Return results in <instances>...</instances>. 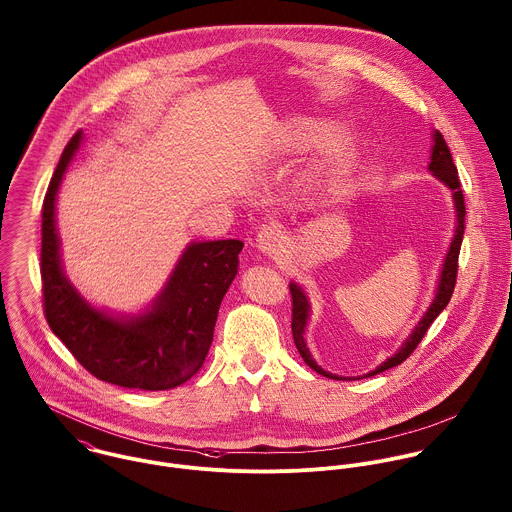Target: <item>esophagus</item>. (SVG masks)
Segmentation results:
<instances>
[{"instance_id": "34e87169", "label": "esophagus", "mask_w": 512, "mask_h": 512, "mask_svg": "<svg viewBox=\"0 0 512 512\" xmlns=\"http://www.w3.org/2000/svg\"><path fill=\"white\" fill-rule=\"evenodd\" d=\"M283 239H285V237H283L281 227L275 225V223H267V225L259 227L257 237H255V247H257L261 253L271 255V253L279 251V247L283 245Z\"/></svg>"}]
</instances>
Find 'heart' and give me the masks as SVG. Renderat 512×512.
<instances>
[{"label":"heart","mask_w":512,"mask_h":512,"mask_svg":"<svg viewBox=\"0 0 512 512\" xmlns=\"http://www.w3.org/2000/svg\"><path fill=\"white\" fill-rule=\"evenodd\" d=\"M338 124L330 118L303 116L283 122L273 136L275 148L281 154H301L326 146L324 166L344 164L354 152V140L348 134H338Z\"/></svg>","instance_id":"b5f03b06"}]
</instances>
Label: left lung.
I'll return each mask as SVG.
<instances>
[{"label": "left lung", "instance_id": "left-lung-1", "mask_svg": "<svg viewBox=\"0 0 512 512\" xmlns=\"http://www.w3.org/2000/svg\"><path fill=\"white\" fill-rule=\"evenodd\" d=\"M429 170L433 172V176L437 180H441L453 192V202H455V211H457L455 235H453V241L449 245L447 257L443 261V269H441V275H439V285H437V293H435L433 303L425 310V314L421 316V320L417 322V326L409 334V338L404 342V346L392 358H388L384 364H380L376 370H372L366 376H376V374H380L384 370H390V368L402 364L406 358H409V354L417 348V344L425 336V332L431 326V322L439 316V312L443 308L447 307V303L451 301L453 289H455L457 269H459V251H461V241H463V233H465V198H463V192H461V182L457 178V168L453 164L449 146H447V142H445V138H443V134L439 130L433 132V148H431ZM289 289H291V297H293V322H291V328H293V338H295V346H297L299 354L303 356L307 366H310L314 372H318V374H322L326 378H332V380H342V378L322 370L312 360L310 350L307 348V342H305V328H307L308 312H310L307 295H305V291L297 283H291Z\"/></svg>", "mask_w": 512, "mask_h": 512}]
</instances>
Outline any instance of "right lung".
Masks as SVG:
<instances>
[{
  "label": "right lung",
  "instance_id": "1",
  "mask_svg": "<svg viewBox=\"0 0 512 512\" xmlns=\"http://www.w3.org/2000/svg\"><path fill=\"white\" fill-rule=\"evenodd\" d=\"M81 138L79 130L65 146L43 200L45 318L77 362L95 378L148 392L176 388L204 366L217 310L237 275L243 243L219 239L188 245L164 291L144 314L116 318L91 307L63 273L55 227L57 192Z\"/></svg>",
  "mask_w": 512,
  "mask_h": 512
}]
</instances>
